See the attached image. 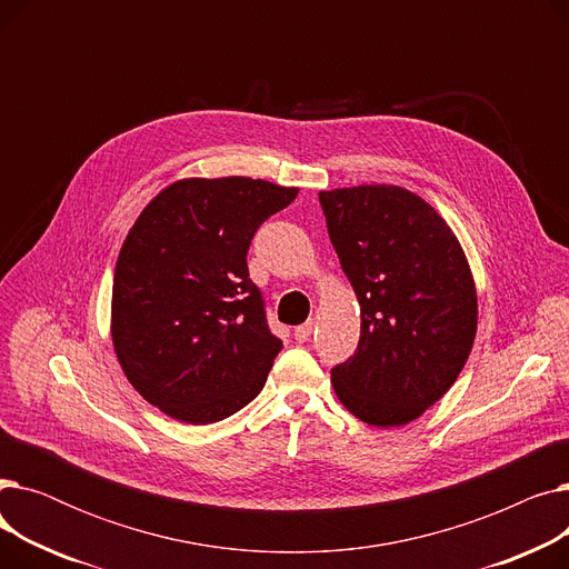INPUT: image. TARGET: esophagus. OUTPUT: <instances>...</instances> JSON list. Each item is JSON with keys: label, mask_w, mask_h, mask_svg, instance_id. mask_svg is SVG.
<instances>
[{"label": "esophagus", "mask_w": 569, "mask_h": 569, "mask_svg": "<svg viewBox=\"0 0 569 569\" xmlns=\"http://www.w3.org/2000/svg\"><path fill=\"white\" fill-rule=\"evenodd\" d=\"M311 335H313V322H305V325H300V327H295V339L300 341V343L309 341Z\"/></svg>", "instance_id": "esophagus-1"}]
</instances>
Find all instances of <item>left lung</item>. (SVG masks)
I'll return each instance as SVG.
<instances>
[{
  "label": "left lung",
  "mask_w": 569,
  "mask_h": 569,
  "mask_svg": "<svg viewBox=\"0 0 569 569\" xmlns=\"http://www.w3.org/2000/svg\"><path fill=\"white\" fill-rule=\"evenodd\" d=\"M318 198L362 316L355 355L332 369L335 392L367 425H408L450 390L470 355L477 292L468 260L436 209L401 187Z\"/></svg>",
  "instance_id": "8db88e82"
}]
</instances>
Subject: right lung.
Wrapping results in <instances>:
<instances>
[{
    "label": "right lung",
    "instance_id": "1",
    "mask_svg": "<svg viewBox=\"0 0 569 569\" xmlns=\"http://www.w3.org/2000/svg\"><path fill=\"white\" fill-rule=\"evenodd\" d=\"M297 196L264 179H182L149 202L119 251L112 343L144 401L187 425L253 401L283 348L249 279L256 230Z\"/></svg>",
    "mask_w": 569,
    "mask_h": 569
}]
</instances>
